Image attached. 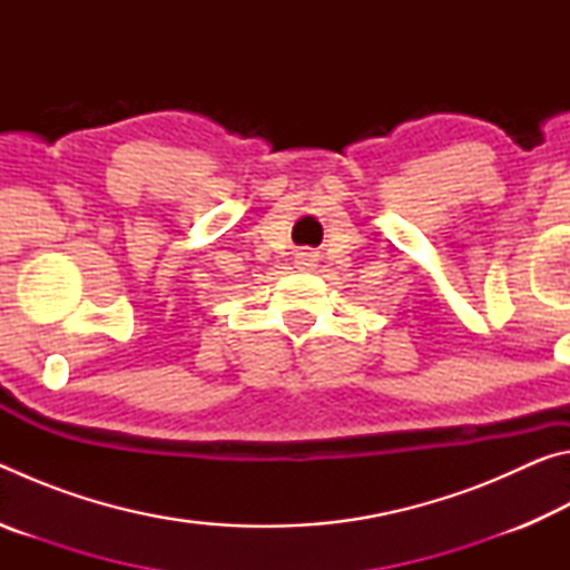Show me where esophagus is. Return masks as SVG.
I'll list each match as a JSON object with an SVG mask.
<instances>
[{
	"label": "esophagus",
	"mask_w": 570,
	"mask_h": 570,
	"mask_svg": "<svg viewBox=\"0 0 570 570\" xmlns=\"http://www.w3.org/2000/svg\"><path fill=\"white\" fill-rule=\"evenodd\" d=\"M296 266L302 268V272H308V268H314L316 266V254L314 250H298L296 254Z\"/></svg>",
	"instance_id": "34e87169"
}]
</instances>
